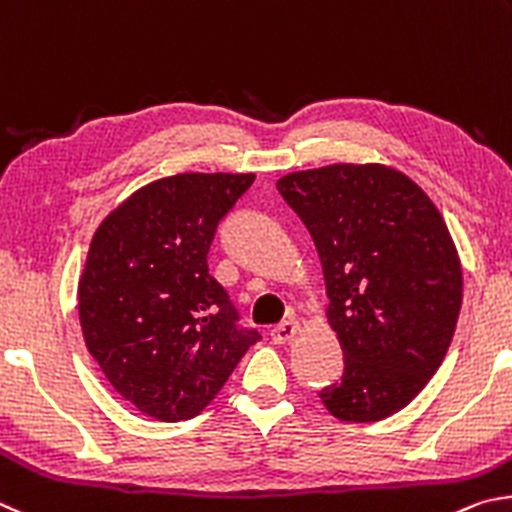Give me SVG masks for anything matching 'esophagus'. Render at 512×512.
<instances>
[{
	"mask_svg": "<svg viewBox=\"0 0 512 512\" xmlns=\"http://www.w3.org/2000/svg\"><path fill=\"white\" fill-rule=\"evenodd\" d=\"M297 333H299V321L288 319V321H281L279 326H274L270 330V337L274 344H285V342H290V339Z\"/></svg>",
	"mask_w": 512,
	"mask_h": 512,
	"instance_id": "esophagus-1",
	"label": "esophagus"
}]
</instances>
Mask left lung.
I'll use <instances>...</instances> for the list:
<instances>
[{
    "mask_svg": "<svg viewBox=\"0 0 512 512\" xmlns=\"http://www.w3.org/2000/svg\"><path fill=\"white\" fill-rule=\"evenodd\" d=\"M276 188L315 240L344 351L342 380L319 398L348 423L396 414L443 364L461 312V263L443 215L380 164L299 170Z\"/></svg>",
    "mask_w": 512,
    "mask_h": 512,
    "instance_id": "1",
    "label": "left lung"
}]
</instances>
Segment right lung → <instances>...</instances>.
I'll return each instance as SVG.
<instances>
[{
    "label": "right lung",
    "instance_id": "right-lung-1",
    "mask_svg": "<svg viewBox=\"0 0 512 512\" xmlns=\"http://www.w3.org/2000/svg\"><path fill=\"white\" fill-rule=\"evenodd\" d=\"M254 175L182 173L139 188L94 233L78 315L121 396L166 423L200 414L261 333L240 324L206 265Z\"/></svg>",
    "mask_w": 512,
    "mask_h": 512
}]
</instances>
